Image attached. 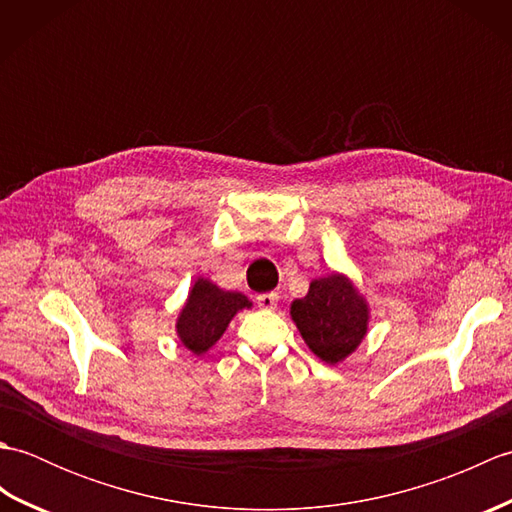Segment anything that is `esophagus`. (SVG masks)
<instances>
[{"instance_id": "esophagus-1", "label": "esophagus", "mask_w": 512, "mask_h": 512, "mask_svg": "<svg viewBox=\"0 0 512 512\" xmlns=\"http://www.w3.org/2000/svg\"><path fill=\"white\" fill-rule=\"evenodd\" d=\"M277 301H279L277 292H264V295L257 297V306L264 310H273L277 306Z\"/></svg>"}]
</instances>
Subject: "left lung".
Segmentation results:
<instances>
[{
    "label": "left lung",
    "mask_w": 512,
    "mask_h": 512,
    "mask_svg": "<svg viewBox=\"0 0 512 512\" xmlns=\"http://www.w3.org/2000/svg\"><path fill=\"white\" fill-rule=\"evenodd\" d=\"M290 314L310 350L330 365L352 354L367 332L365 301L341 275L314 279Z\"/></svg>",
    "instance_id": "left-lung-1"
}]
</instances>
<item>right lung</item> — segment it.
<instances>
[{
    "label": "right lung",
    "mask_w": 512,
    "mask_h": 512,
    "mask_svg": "<svg viewBox=\"0 0 512 512\" xmlns=\"http://www.w3.org/2000/svg\"><path fill=\"white\" fill-rule=\"evenodd\" d=\"M242 308H250V301L242 292H226L211 281L198 279L178 319L180 341L193 354L206 352Z\"/></svg>",
    "instance_id": "add662e5"
}]
</instances>
